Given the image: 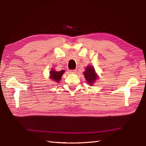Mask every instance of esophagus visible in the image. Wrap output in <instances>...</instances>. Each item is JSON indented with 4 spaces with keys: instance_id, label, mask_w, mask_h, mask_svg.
I'll list each match as a JSON object with an SVG mask.
<instances>
[{
    "instance_id": "esophagus-1",
    "label": "esophagus",
    "mask_w": 146,
    "mask_h": 146,
    "mask_svg": "<svg viewBox=\"0 0 146 146\" xmlns=\"http://www.w3.org/2000/svg\"><path fill=\"white\" fill-rule=\"evenodd\" d=\"M70 73H76V70H69Z\"/></svg>"
}]
</instances>
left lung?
<instances>
[{"label": "left lung", "mask_w": 146, "mask_h": 146, "mask_svg": "<svg viewBox=\"0 0 146 146\" xmlns=\"http://www.w3.org/2000/svg\"><path fill=\"white\" fill-rule=\"evenodd\" d=\"M86 80L88 84L92 86L94 82L98 79V77L96 73L94 68L91 66H88L86 68L85 71L83 72Z\"/></svg>", "instance_id": "1"}]
</instances>
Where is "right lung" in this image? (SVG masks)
Returning <instances> with one entry per match:
<instances>
[{
	"mask_svg": "<svg viewBox=\"0 0 146 146\" xmlns=\"http://www.w3.org/2000/svg\"><path fill=\"white\" fill-rule=\"evenodd\" d=\"M64 70H61L60 71H55L54 69H52L50 71V78L54 82L58 83L60 81L61 77L64 73Z\"/></svg>",
	"mask_w": 146,
	"mask_h": 146,
	"instance_id": "add662e5",
	"label": "right lung"
}]
</instances>
